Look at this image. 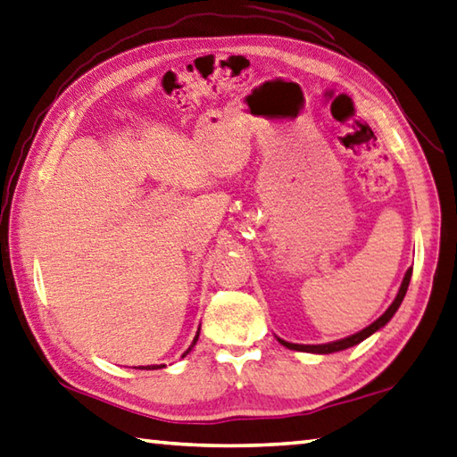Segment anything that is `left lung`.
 Listing matches in <instances>:
<instances>
[{"label":"left lung","instance_id":"left-lung-1","mask_svg":"<svg viewBox=\"0 0 457 457\" xmlns=\"http://www.w3.org/2000/svg\"><path fill=\"white\" fill-rule=\"evenodd\" d=\"M410 279H411V268L405 271V278L402 281V287L400 292H397L394 303L389 305V308L386 310L384 315H379V318L371 323V326H368L366 329L358 331V334H353L350 337H344V339H337V342H331V344H320V345H300V344H289V342H284V339L278 337V342L281 345L289 347V350H297V352H310V353H334V352H342V350H347V347H352L355 344L363 342V339L370 337L373 331H378L379 328H384L386 323L394 318V313L397 312V308H400L403 297H405V292H408V286H410Z\"/></svg>","mask_w":457,"mask_h":457}]
</instances>
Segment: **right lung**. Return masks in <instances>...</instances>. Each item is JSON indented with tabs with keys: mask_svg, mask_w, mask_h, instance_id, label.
Wrapping results in <instances>:
<instances>
[{
	"mask_svg": "<svg viewBox=\"0 0 457 457\" xmlns=\"http://www.w3.org/2000/svg\"><path fill=\"white\" fill-rule=\"evenodd\" d=\"M197 337H200V331H197V334H195V337H194V344H192V347H194V345H195V342H197ZM192 347H189V350H192ZM189 350H187V352H186V353H184V355H181V358H186V355H187V353H189ZM154 368H155V366H152V368H149V366H147V368H145V370H154ZM157 368H162V366H157Z\"/></svg>",
	"mask_w": 457,
	"mask_h": 457,
	"instance_id": "1",
	"label": "right lung"
}]
</instances>
